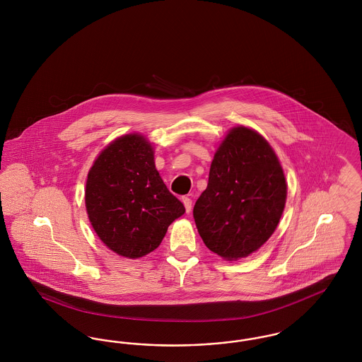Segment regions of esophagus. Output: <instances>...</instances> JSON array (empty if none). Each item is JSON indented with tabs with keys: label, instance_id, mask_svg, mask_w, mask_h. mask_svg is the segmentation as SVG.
<instances>
[{
	"label": "esophagus",
	"instance_id": "34e87169",
	"mask_svg": "<svg viewBox=\"0 0 362 362\" xmlns=\"http://www.w3.org/2000/svg\"><path fill=\"white\" fill-rule=\"evenodd\" d=\"M182 202H183V205L186 207V211L189 213V211H191V206H192L191 198H189V197H182Z\"/></svg>",
	"mask_w": 362,
	"mask_h": 362
}]
</instances>
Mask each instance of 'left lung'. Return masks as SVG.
Listing matches in <instances>:
<instances>
[{
  "label": "left lung",
  "instance_id": "1",
  "mask_svg": "<svg viewBox=\"0 0 362 362\" xmlns=\"http://www.w3.org/2000/svg\"><path fill=\"white\" fill-rule=\"evenodd\" d=\"M288 185L270 144L252 129L229 130L210 165L194 220L207 248L226 260L245 258L274 233Z\"/></svg>",
  "mask_w": 362,
  "mask_h": 362
}]
</instances>
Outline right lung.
Masks as SVG:
<instances>
[{"label": "right lung", "instance_id": "right-lung-1", "mask_svg": "<svg viewBox=\"0 0 362 362\" xmlns=\"http://www.w3.org/2000/svg\"><path fill=\"white\" fill-rule=\"evenodd\" d=\"M153 155L144 136L126 134L102 151L88 173L89 221L100 240L124 258L152 252L186 211L164 185Z\"/></svg>", "mask_w": 362, "mask_h": 362}]
</instances>
